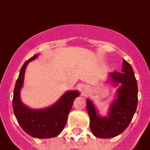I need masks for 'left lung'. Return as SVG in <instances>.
Masks as SVG:
<instances>
[{
    "label": "left lung",
    "mask_w": 150,
    "mask_h": 150,
    "mask_svg": "<svg viewBox=\"0 0 150 150\" xmlns=\"http://www.w3.org/2000/svg\"><path fill=\"white\" fill-rule=\"evenodd\" d=\"M122 72L109 73V80L117 91V98L110 104L108 117H100L93 103L87 99V110L90 117V128L98 138H112L124 131L135 114L138 101L137 81L133 68L124 59Z\"/></svg>",
    "instance_id": "obj_1"
}]
</instances>
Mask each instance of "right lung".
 <instances>
[{
  "instance_id": "obj_1",
  "label": "right lung",
  "mask_w": 150,
  "mask_h": 150,
  "mask_svg": "<svg viewBox=\"0 0 150 150\" xmlns=\"http://www.w3.org/2000/svg\"><path fill=\"white\" fill-rule=\"evenodd\" d=\"M37 56L34 55L25 62L21 68L13 91V109L17 122L27 134L35 138L46 139L57 137L62 131L73 102L79 96V92L69 91L56 103L44 109H31L23 104L20 93L23 85L26 65Z\"/></svg>"
}]
</instances>
